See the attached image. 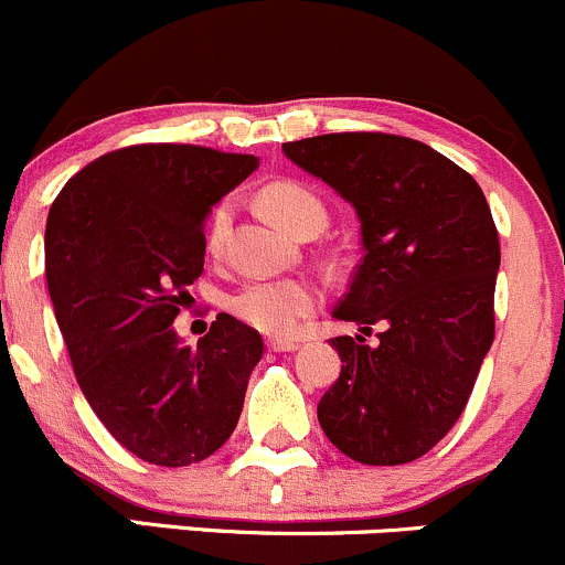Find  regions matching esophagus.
Returning <instances> with one entry per match:
<instances>
[{"mask_svg": "<svg viewBox=\"0 0 565 565\" xmlns=\"http://www.w3.org/2000/svg\"><path fill=\"white\" fill-rule=\"evenodd\" d=\"M267 347H270V352H298L300 343L292 341V338H270Z\"/></svg>", "mask_w": 565, "mask_h": 565, "instance_id": "34e87169", "label": "esophagus"}]
</instances>
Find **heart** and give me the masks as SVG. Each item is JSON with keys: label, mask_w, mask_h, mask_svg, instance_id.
<instances>
[{"label": "heart", "mask_w": 565, "mask_h": 565, "mask_svg": "<svg viewBox=\"0 0 565 565\" xmlns=\"http://www.w3.org/2000/svg\"><path fill=\"white\" fill-rule=\"evenodd\" d=\"M259 207L292 235L319 233L328 224V207L322 198L306 183L298 181H276L267 183L259 192ZM235 203L222 200L211 211L207 218V252L218 254L233 227ZM319 295L311 284L298 278H273V281H254L243 287L233 298V311L252 328L284 335L292 332L317 308Z\"/></svg>", "instance_id": "b5f03b06"}]
</instances>
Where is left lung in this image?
<instances>
[{
    "instance_id": "1",
    "label": "left lung",
    "mask_w": 565,
    "mask_h": 565,
    "mask_svg": "<svg viewBox=\"0 0 565 565\" xmlns=\"http://www.w3.org/2000/svg\"><path fill=\"white\" fill-rule=\"evenodd\" d=\"M281 148L358 211L365 254L332 317L382 330L376 347L332 338L343 365L319 425L365 466L417 460L460 419L495 338L490 205L452 159L401 135L335 132Z\"/></svg>"
}]
</instances>
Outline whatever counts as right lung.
I'll return each mask as SVG.
<instances>
[{
  "instance_id": "add662e5",
  "label": "right lung",
  "mask_w": 565,
  "mask_h": 565,
  "mask_svg": "<svg viewBox=\"0 0 565 565\" xmlns=\"http://www.w3.org/2000/svg\"><path fill=\"white\" fill-rule=\"evenodd\" d=\"M257 164L183 142L118 148L70 178L47 213V292L81 392L113 438L153 466L216 452L263 360L259 332L230 313L198 349L173 328L203 273L205 216Z\"/></svg>"
}]
</instances>
